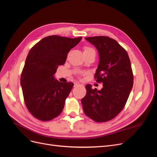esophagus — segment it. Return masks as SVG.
Segmentation results:
<instances>
[{"label": "esophagus", "mask_w": 157, "mask_h": 157, "mask_svg": "<svg viewBox=\"0 0 157 157\" xmlns=\"http://www.w3.org/2000/svg\"><path fill=\"white\" fill-rule=\"evenodd\" d=\"M80 84L78 83V82H74V86L75 87H77V86H80Z\"/></svg>", "instance_id": "esophagus-1"}]
</instances>
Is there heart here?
Returning <instances> with one entry per match:
<instances>
[{"label":"heart","instance_id":"obj_1","mask_svg":"<svg viewBox=\"0 0 157 157\" xmlns=\"http://www.w3.org/2000/svg\"><path fill=\"white\" fill-rule=\"evenodd\" d=\"M90 51H94L92 48H90V47H85L84 48V52H90Z\"/></svg>","mask_w":157,"mask_h":157}]
</instances>
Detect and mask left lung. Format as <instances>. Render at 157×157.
I'll return each mask as SVG.
<instances>
[{"label": "left lung", "mask_w": 157, "mask_h": 157, "mask_svg": "<svg viewBox=\"0 0 157 157\" xmlns=\"http://www.w3.org/2000/svg\"><path fill=\"white\" fill-rule=\"evenodd\" d=\"M99 52V61L94 78L103 83L100 90L86 85L81 100L85 115L97 122L112 120L124 107L134 84V75L126 50L105 36L86 37Z\"/></svg>", "instance_id": "obj_1"}]
</instances>
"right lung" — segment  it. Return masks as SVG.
Returning a JSON list of instances; mask_svg holds the SVG:
<instances>
[{"mask_svg": "<svg viewBox=\"0 0 157 157\" xmlns=\"http://www.w3.org/2000/svg\"><path fill=\"white\" fill-rule=\"evenodd\" d=\"M82 37L71 39L52 35L42 39L29 52L20 83L25 105L31 115L42 121L54 119L62 112L73 83L60 82L54 75L64 65L68 52Z\"/></svg>", "mask_w": 157, "mask_h": 157, "instance_id": "add662e5", "label": "right lung"}]
</instances>
